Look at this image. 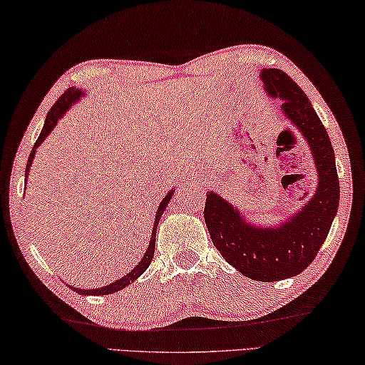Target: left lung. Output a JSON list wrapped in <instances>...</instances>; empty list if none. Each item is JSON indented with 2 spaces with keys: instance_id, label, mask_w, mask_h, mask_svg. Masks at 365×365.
I'll list each match as a JSON object with an SVG mask.
<instances>
[{
  "instance_id": "left-lung-1",
  "label": "left lung",
  "mask_w": 365,
  "mask_h": 365,
  "mask_svg": "<svg viewBox=\"0 0 365 365\" xmlns=\"http://www.w3.org/2000/svg\"><path fill=\"white\" fill-rule=\"evenodd\" d=\"M259 80L269 98L282 99V116L310 148L318 180L315 193L284 220L262 225L211 190L205 222L215 249L236 271L252 280L277 282L297 276L314 262L337 214L340 187L329 135L306 93L280 69H262Z\"/></svg>"
}]
</instances>
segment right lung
<instances>
[{
    "label": "right lung",
    "instance_id": "obj_1",
    "mask_svg": "<svg viewBox=\"0 0 365 365\" xmlns=\"http://www.w3.org/2000/svg\"><path fill=\"white\" fill-rule=\"evenodd\" d=\"M85 96H86V93L83 91V89H78V88H76V86H72V88H69V89H66L64 94L56 101L55 106L51 107V110L48 111V115H47V118H46V123H43V128H42L41 135H39V138H37L36 145L33 146V151H31V154H29V158H28L26 170H25V178H28V175H29V168H31V163H33V160H34V155H36V150H37V148H39L42 141L50 135L51 130H53V129L56 128L58 121L61 120V118L66 115V111H68L72 106H76V103H77L81 98H85ZM173 193H175V187H172V190H170V192L167 193V195L162 198V202L159 203L158 211H155V219H154V225H153V233H151V237H150V244H148V249H146V252H145V255L141 257L138 264H137L135 267H133V269H130V271H129L128 274H125V276H123L121 279L111 282V284H108V285H106V287L93 288V289H88V288L83 289V288H76V287H71V285H69V288H72L73 292L81 294V296H89V294H91V296H101V294H111V293L120 292V289H123V288H125L128 285H130L132 282H135V280L141 276V274H143V272L148 269V266L151 264V259H153V257H154V249H155V232H158L159 220H160V217H162L163 211L167 210V206H168V203H170V200H172Z\"/></svg>",
    "mask_w": 365,
    "mask_h": 365
}]
</instances>
